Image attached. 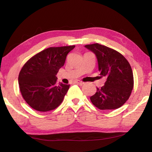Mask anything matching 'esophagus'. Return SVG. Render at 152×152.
Returning a JSON list of instances; mask_svg holds the SVG:
<instances>
[{
    "label": "esophagus",
    "instance_id": "34e87169",
    "mask_svg": "<svg viewBox=\"0 0 152 152\" xmlns=\"http://www.w3.org/2000/svg\"><path fill=\"white\" fill-rule=\"evenodd\" d=\"M74 82H75V83H76L79 84V85H83V84H85V83H84V82L80 81V80H75Z\"/></svg>",
    "mask_w": 152,
    "mask_h": 152
}]
</instances>
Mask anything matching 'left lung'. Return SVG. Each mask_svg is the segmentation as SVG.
<instances>
[{
    "label": "left lung",
    "instance_id": "1",
    "mask_svg": "<svg viewBox=\"0 0 152 152\" xmlns=\"http://www.w3.org/2000/svg\"><path fill=\"white\" fill-rule=\"evenodd\" d=\"M96 55L101 76L106 78L105 85L96 88L91 102L100 110H113L129 99L133 88L132 69L120 53L99 44L85 46Z\"/></svg>",
    "mask_w": 152,
    "mask_h": 152
}]
</instances>
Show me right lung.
Returning a JSON list of instances; mask_svg holds the SVG:
<instances>
[{"instance_id": "right-lung-1", "label": "right lung", "mask_w": 152, "mask_h": 152, "mask_svg": "<svg viewBox=\"0 0 152 152\" xmlns=\"http://www.w3.org/2000/svg\"><path fill=\"white\" fill-rule=\"evenodd\" d=\"M75 46L50 47L28 60L20 71L19 85L21 95L35 110L47 112L58 108L70 85L57 83V73Z\"/></svg>"}]
</instances>
